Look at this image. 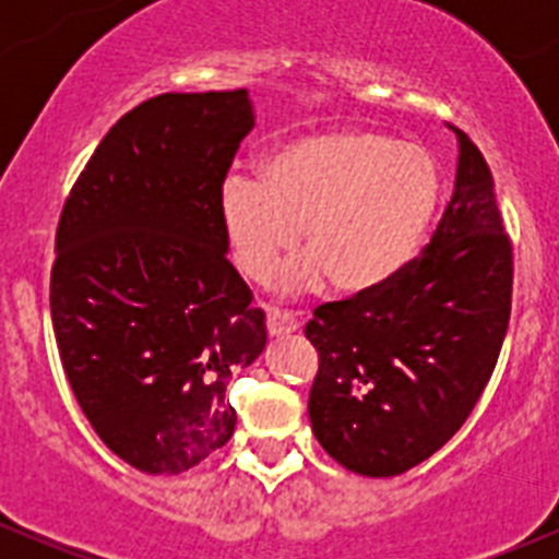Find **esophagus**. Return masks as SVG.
<instances>
[{"label":"esophagus","mask_w":559,"mask_h":559,"mask_svg":"<svg viewBox=\"0 0 559 559\" xmlns=\"http://www.w3.org/2000/svg\"><path fill=\"white\" fill-rule=\"evenodd\" d=\"M300 321H297L295 313L286 311H267V332L270 337H286L292 332H297Z\"/></svg>","instance_id":"obj_1"}]
</instances>
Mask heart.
I'll use <instances>...</instances> for the list:
<instances>
[{
	"mask_svg": "<svg viewBox=\"0 0 559 559\" xmlns=\"http://www.w3.org/2000/svg\"><path fill=\"white\" fill-rule=\"evenodd\" d=\"M443 175L427 145L365 127L306 134L264 159L262 178L233 173L218 189V216L235 264L264 284L278 259L286 289L373 297L411 267L430 235Z\"/></svg>",
	"mask_w": 559,
	"mask_h": 559,
	"instance_id": "obj_1",
	"label": "heart"
}]
</instances>
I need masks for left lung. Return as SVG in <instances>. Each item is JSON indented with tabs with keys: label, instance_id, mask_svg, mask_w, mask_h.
Returning <instances> with one entry per match:
<instances>
[{
	"label": "left lung",
	"instance_id": "left-lung-1",
	"mask_svg": "<svg viewBox=\"0 0 559 559\" xmlns=\"http://www.w3.org/2000/svg\"><path fill=\"white\" fill-rule=\"evenodd\" d=\"M452 202L430 246L373 297L326 302L308 416L326 454L359 476H400L432 456L481 397L511 316L514 253L495 180L460 129Z\"/></svg>",
	"mask_w": 559,
	"mask_h": 559
}]
</instances>
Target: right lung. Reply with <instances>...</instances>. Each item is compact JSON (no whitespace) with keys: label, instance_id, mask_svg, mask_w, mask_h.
Wrapping results in <instances>:
<instances>
[{"label":"right lung","instance_id":"add662e5","mask_svg":"<svg viewBox=\"0 0 559 559\" xmlns=\"http://www.w3.org/2000/svg\"><path fill=\"white\" fill-rule=\"evenodd\" d=\"M251 129L246 88L145 99L97 145L56 229L50 319L67 381L105 447L151 476L233 438L227 384L267 343L218 216Z\"/></svg>","mask_w":559,"mask_h":559}]
</instances>
